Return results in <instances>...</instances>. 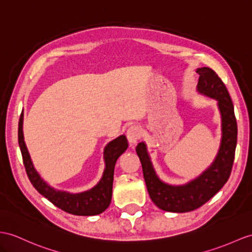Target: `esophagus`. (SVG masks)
Instances as JSON below:
<instances>
[{
  "instance_id": "esophagus-1",
  "label": "esophagus",
  "mask_w": 252,
  "mask_h": 252,
  "mask_svg": "<svg viewBox=\"0 0 252 252\" xmlns=\"http://www.w3.org/2000/svg\"><path fill=\"white\" fill-rule=\"evenodd\" d=\"M127 139L130 143H136L142 137V129L138 125H132L127 129Z\"/></svg>"
}]
</instances>
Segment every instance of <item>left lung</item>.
<instances>
[{"label": "left lung", "instance_id": "obj_1", "mask_svg": "<svg viewBox=\"0 0 252 252\" xmlns=\"http://www.w3.org/2000/svg\"><path fill=\"white\" fill-rule=\"evenodd\" d=\"M198 90L218 100L222 119V139L213 164L198 179L184 186H170L158 179L145 144L139 143L136 152L142 164L143 176L152 201L162 211L185 213L194 211L212 199L229 180L235 156L237 124L232 99L222 80L210 67H202Z\"/></svg>", "mask_w": 252, "mask_h": 252}]
</instances>
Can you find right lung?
I'll return each instance as SVG.
<instances>
[{
    "mask_svg": "<svg viewBox=\"0 0 252 252\" xmlns=\"http://www.w3.org/2000/svg\"><path fill=\"white\" fill-rule=\"evenodd\" d=\"M22 124L23 113L20 115L19 126H18V141H19L24 168H26L30 182L32 183L35 189L52 204L66 213L77 215V216H94V215L105 212L111 203L115 162L128 147L126 137L121 136L116 138L106 146L105 152H103L106 169L100 182L88 191L73 194L55 190L40 179V176L33 167L26 143H24Z\"/></svg>",
    "mask_w": 252,
    "mask_h": 252,
    "instance_id": "obj_1",
    "label": "right lung"
}]
</instances>
